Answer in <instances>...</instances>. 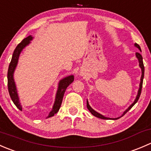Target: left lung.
<instances>
[{
  "label": "left lung",
  "instance_id": "8db88e82",
  "mask_svg": "<svg viewBox=\"0 0 151 151\" xmlns=\"http://www.w3.org/2000/svg\"><path fill=\"white\" fill-rule=\"evenodd\" d=\"M134 45H135V47H137V48L139 49V50H140V51H141L140 47H139V45H137V44L136 43V44H135ZM136 56H137V58H138V60H139V66H140V68H141V69H142V77H141V81H140V84H139V91H138V94H137V97H136V99L134 100V103H133V104H132V105H131V106H129V107L128 108V109H126V110L124 112H123V114L122 115H121V117L123 116V115H124L125 114H126V112H128V111H129V110H130V109H131V108H132V106H134V105L135 104H136L137 102V101H138V100H139V96H140L141 91H142V88L143 78H144L145 67H144V64H143V61H142V55H140V53H139V52H137V53H136ZM87 108H88V110H89L90 112H91V114H92L93 115H94V116L97 117V118H101V119H104V120H107V119H109V118H106V117L103 116L102 115H101V114L98 113V112H96L95 110H93V109L92 108H91V106H90V105H89V104H88V101H87ZM118 118H115V120L118 119Z\"/></svg>",
  "mask_w": 151,
  "mask_h": 151
}]
</instances>
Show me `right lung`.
<instances>
[{
  "mask_svg": "<svg viewBox=\"0 0 151 151\" xmlns=\"http://www.w3.org/2000/svg\"><path fill=\"white\" fill-rule=\"evenodd\" d=\"M32 39H33V37L31 36H28L27 38L24 39L17 46L16 48H15L13 55H12V60H11L9 63L8 74H7V78H8V90L10 97L12 99V101L14 102V104L16 105V106L19 110H22V106H21L20 103L19 101V98H18L17 92L16 89V85H15L14 80L13 78V74L15 68L17 66V64L18 58H19V56L21 51L23 50V48H25V46H27L30 43V41L32 40ZM74 76L71 75L65 77L63 80H60L58 85V89L57 93H56L55 101V104L53 105L52 110L50 112L47 118H50V117L53 116L55 114L58 112L59 109L60 107V105H61L62 101H63V95H64L65 91H66L67 87L71 84V83H72V82L74 81Z\"/></svg>",
  "mask_w": 151,
  "mask_h": 151,
  "instance_id": "right-lung-1",
  "label": "right lung"
}]
</instances>
